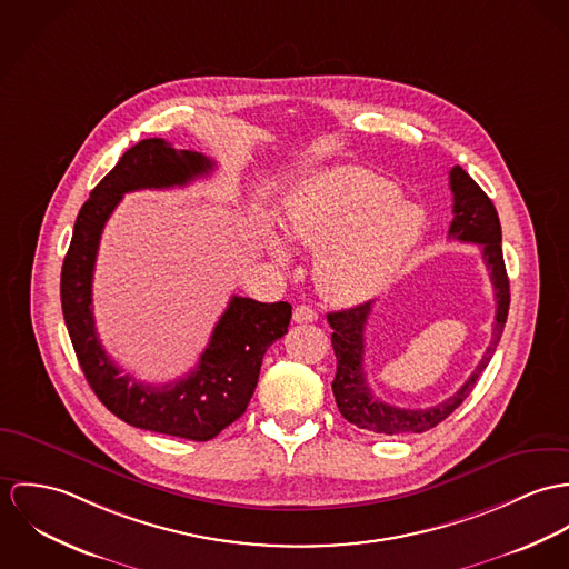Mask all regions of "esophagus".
I'll use <instances>...</instances> for the list:
<instances>
[{
  "mask_svg": "<svg viewBox=\"0 0 569 569\" xmlns=\"http://www.w3.org/2000/svg\"><path fill=\"white\" fill-rule=\"evenodd\" d=\"M292 318H295V322H315L318 315H316L310 306H297Z\"/></svg>",
  "mask_w": 569,
  "mask_h": 569,
  "instance_id": "1",
  "label": "esophagus"
}]
</instances>
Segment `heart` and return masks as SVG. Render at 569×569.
Returning <instances> with one entry per match:
<instances>
[{"label":"heart","mask_w":569,"mask_h":569,"mask_svg":"<svg viewBox=\"0 0 569 569\" xmlns=\"http://www.w3.org/2000/svg\"><path fill=\"white\" fill-rule=\"evenodd\" d=\"M283 238L318 251L316 279L338 301H365L386 290L417 247L421 211L399 190L362 168H333L306 179L283 207ZM272 257L288 266L292 254L274 240Z\"/></svg>","instance_id":"b5f03b06"}]
</instances>
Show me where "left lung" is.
Returning a JSON list of instances; mask_svg holds the SVG:
<instances>
[{
  "mask_svg": "<svg viewBox=\"0 0 569 569\" xmlns=\"http://www.w3.org/2000/svg\"><path fill=\"white\" fill-rule=\"evenodd\" d=\"M449 190L453 193V220L449 224V238L478 244L482 249L485 266L489 268L498 303L493 336L476 371L451 397L430 408H397L376 397L365 376V325L371 315L373 301H367L351 310L329 312L327 320L333 329L331 347L338 360L331 390L338 410L349 423L376 435H421L445 421L469 397L476 379L482 376L489 360L493 358L505 331L510 288L506 277L502 227L498 211L491 198L480 190V186L460 166H453L449 172Z\"/></svg>",
  "mask_w": 569,
  "mask_h": 569,
  "instance_id": "1",
  "label": "left lung"
}]
</instances>
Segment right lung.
<instances>
[{
	"instance_id": "right-lung-1",
	"label": "right lung",
	"mask_w": 569,
	"mask_h": 569,
	"mask_svg": "<svg viewBox=\"0 0 569 569\" xmlns=\"http://www.w3.org/2000/svg\"><path fill=\"white\" fill-rule=\"evenodd\" d=\"M213 166L204 154L179 150L157 137L128 148L82 204L61 270L64 325L91 390L128 426L188 441H211L244 415L263 353L288 331L292 306L231 297L196 369L186 378L154 386L124 376L102 349L91 308V281L102 229L124 193L188 186L207 177Z\"/></svg>"
}]
</instances>
